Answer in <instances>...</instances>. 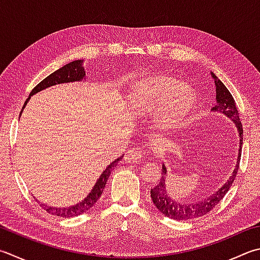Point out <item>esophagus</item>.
<instances>
[{
    "mask_svg": "<svg viewBox=\"0 0 260 260\" xmlns=\"http://www.w3.org/2000/svg\"><path fill=\"white\" fill-rule=\"evenodd\" d=\"M145 156V150L141 148V147H136V148H131L128 151H126V154L124 156V159L126 161H137L141 159Z\"/></svg>",
    "mask_w": 260,
    "mask_h": 260,
    "instance_id": "1",
    "label": "esophagus"
}]
</instances>
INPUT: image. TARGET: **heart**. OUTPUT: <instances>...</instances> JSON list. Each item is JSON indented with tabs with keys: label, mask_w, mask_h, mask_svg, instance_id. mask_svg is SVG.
<instances>
[{
	"label": "heart",
	"mask_w": 260,
	"mask_h": 260,
	"mask_svg": "<svg viewBox=\"0 0 260 260\" xmlns=\"http://www.w3.org/2000/svg\"><path fill=\"white\" fill-rule=\"evenodd\" d=\"M131 103L139 114L158 110V125L169 128L179 124L190 113L194 104V94L188 86H178L172 78L154 76L134 86Z\"/></svg>",
	"instance_id": "heart-1"
}]
</instances>
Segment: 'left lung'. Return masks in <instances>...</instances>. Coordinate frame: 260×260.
<instances>
[{"label":"left lung","mask_w":260,"mask_h":260,"mask_svg":"<svg viewBox=\"0 0 260 260\" xmlns=\"http://www.w3.org/2000/svg\"><path fill=\"white\" fill-rule=\"evenodd\" d=\"M215 80V86H216V104L213 107V111L222 112L225 115L234 121L236 123L239 136H240V149L238 154V160L236 169L233 171V174L230 176L226 183H224L223 187L216 192H214L212 196H209L206 199L202 200V202H196L191 204L185 203H179L175 202L166 192V185H165V176H166V168L163 164L161 168V179L158 184L150 190V197L153 199V203L160 213H163L165 216L170 218L176 219V221H185V219H191L196 217H200L209 213L216 205L221 202L224 198V196L228 193L229 189L231 188L234 179L237 176V172L239 170L240 159H241V146H242V139H243V129L242 123L240 121L239 112L236 106V102L233 100V96L231 92L229 91L226 87L224 86L223 82L218 79V78L214 75L213 76Z\"/></svg>","instance_id":"left-lung-1"}]
</instances>
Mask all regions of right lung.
I'll use <instances>...</instances> for the list:
<instances>
[{"instance_id":"1","label":"right lung","mask_w":260,"mask_h":260,"mask_svg":"<svg viewBox=\"0 0 260 260\" xmlns=\"http://www.w3.org/2000/svg\"><path fill=\"white\" fill-rule=\"evenodd\" d=\"M86 72H85V68L82 66V61L81 60H77L68 63L64 67L60 68V69L54 71L52 75L46 77L45 79L42 80L39 84L34 87V89L31 90L30 95L27 99V101L24 102V105L27 104L28 100L30 99V96L36 94V92L41 91L43 89H45L47 87H51L57 84H63V82H72V81H79L82 78H85ZM23 105V107H24ZM22 107V109H23ZM122 156H120L119 158L115 159L114 161L107 166L106 170L103 172L100 176V179L97 180L96 184L94 185V188L89 192V194L87 197L80 202L79 204L75 205V206L68 207V208H60V207H51V206H46V205L41 204V206L46 210L47 213H50L54 216H60V217H73V216H78V215H81L86 213L88 209H90L94 205L96 204L97 200L100 199V197L103 193V190L105 188L106 181L109 179V176L115 166L117 165V161L121 160Z\"/></svg>"}]
</instances>
